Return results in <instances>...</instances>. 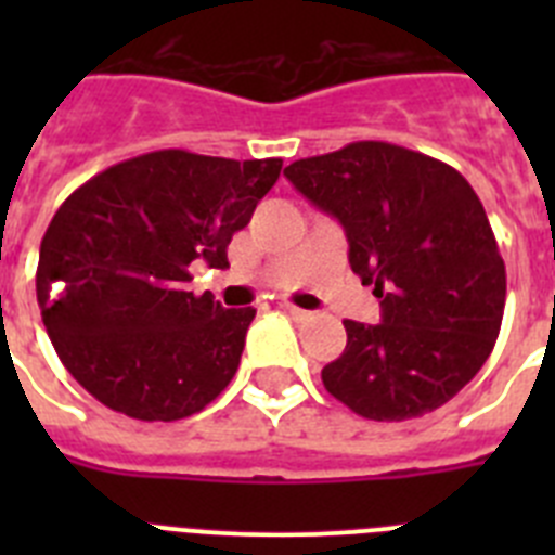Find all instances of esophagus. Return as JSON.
<instances>
[{"label": "esophagus", "instance_id": "34e87169", "mask_svg": "<svg viewBox=\"0 0 555 555\" xmlns=\"http://www.w3.org/2000/svg\"><path fill=\"white\" fill-rule=\"evenodd\" d=\"M286 313L292 317V320H308V317H311L308 311H302V308H294V306H286Z\"/></svg>", "mask_w": 555, "mask_h": 555}]
</instances>
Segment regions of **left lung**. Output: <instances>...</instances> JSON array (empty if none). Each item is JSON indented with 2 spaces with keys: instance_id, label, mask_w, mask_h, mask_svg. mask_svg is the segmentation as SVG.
<instances>
[{
  "instance_id": "8db88e82",
  "label": "left lung",
  "mask_w": 555,
  "mask_h": 555,
  "mask_svg": "<svg viewBox=\"0 0 555 555\" xmlns=\"http://www.w3.org/2000/svg\"><path fill=\"white\" fill-rule=\"evenodd\" d=\"M338 219L350 267L380 297V322L345 320L322 370L336 400L375 423L439 409L478 375L506 306V263L473 185L453 166L386 141H356L283 171Z\"/></svg>"
}]
</instances>
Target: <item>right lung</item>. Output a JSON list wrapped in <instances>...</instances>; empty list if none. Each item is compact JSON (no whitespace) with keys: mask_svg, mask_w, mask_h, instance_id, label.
<instances>
[{"mask_svg":"<svg viewBox=\"0 0 555 555\" xmlns=\"http://www.w3.org/2000/svg\"><path fill=\"white\" fill-rule=\"evenodd\" d=\"M281 169V158L158 150L100 171L57 208L38 255V306L88 395L144 423H175L222 395L255 308L185 292L189 267H228L230 238Z\"/></svg>","mask_w":555,"mask_h":555,"instance_id":"add662e5","label":"right lung"}]
</instances>
